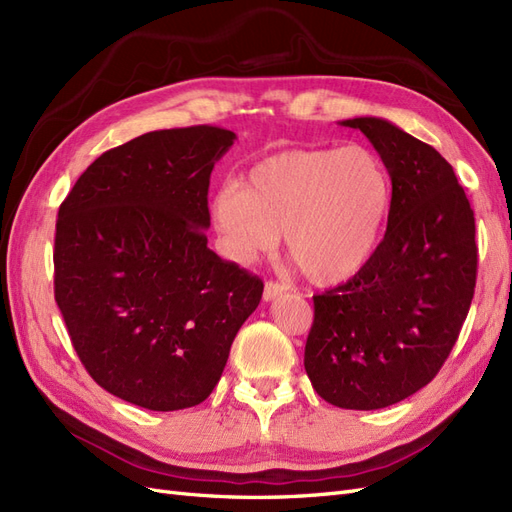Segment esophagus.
I'll return each mask as SVG.
<instances>
[{
    "instance_id": "34e87169",
    "label": "esophagus",
    "mask_w": 512,
    "mask_h": 512,
    "mask_svg": "<svg viewBox=\"0 0 512 512\" xmlns=\"http://www.w3.org/2000/svg\"><path fill=\"white\" fill-rule=\"evenodd\" d=\"M288 290V286L284 282H267L265 284V301H273L280 297V294H284Z\"/></svg>"
}]
</instances>
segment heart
<instances>
[{"instance_id":"1","label":"heart","mask_w":512,"mask_h":512,"mask_svg":"<svg viewBox=\"0 0 512 512\" xmlns=\"http://www.w3.org/2000/svg\"><path fill=\"white\" fill-rule=\"evenodd\" d=\"M393 200L384 162L361 145L288 149L215 192L211 218L226 254L250 262L286 232L290 258L316 284L359 273L382 239Z\"/></svg>"}]
</instances>
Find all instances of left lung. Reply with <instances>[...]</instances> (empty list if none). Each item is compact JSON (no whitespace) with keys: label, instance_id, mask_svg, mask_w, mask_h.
Segmentation results:
<instances>
[{"label":"left lung","instance_id":"1","mask_svg":"<svg viewBox=\"0 0 512 512\" xmlns=\"http://www.w3.org/2000/svg\"><path fill=\"white\" fill-rule=\"evenodd\" d=\"M361 130L393 183L384 239L346 284L314 297L305 371L316 393L346 410H378L427 386L470 312L478 247L470 200L431 145L380 117Z\"/></svg>","mask_w":512,"mask_h":512}]
</instances>
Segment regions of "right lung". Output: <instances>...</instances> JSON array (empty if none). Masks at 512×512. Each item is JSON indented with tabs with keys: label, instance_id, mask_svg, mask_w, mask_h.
<instances>
[{
	"label": "right lung",
	"instance_id": "add662e5",
	"mask_svg": "<svg viewBox=\"0 0 512 512\" xmlns=\"http://www.w3.org/2000/svg\"><path fill=\"white\" fill-rule=\"evenodd\" d=\"M235 132H147L104 151L57 213L55 301L104 391L156 412L198 406L222 378L262 280L207 247L211 170Z\"/></svg>",
	"mask_w": 512,
	"mask_h": 512
}]
</instances>
